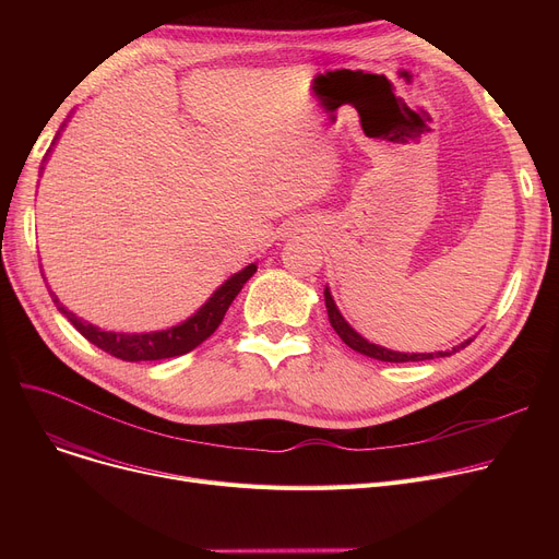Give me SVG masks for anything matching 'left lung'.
<instances>
[{"instance_id":"left-lung-1","label":"left lung","mask_w":559,"mask_h":559,"mask_svg":"<svg viewBox=\"0 0 559 559\" xmlns=\"http://www.w3.org/2000/svg\"><path fill=\"white\" fill-rule=\"evenodd\" d=\"M324 299H326V310H329L331 326H333L335 333L342 337V342H344L346 346L354 348V350H358V354H362V356H367V358H373V360H380V362H421V360H432V358H437V356L444 358V356H451V354H455V350L464 348L466 344H472V340H468V342L460 344V346L453 348V350H439V354H396V350H388V348H383V346L369 344V342L362 340L354 329H350V326L346 324V321H344V317L340 314L337 306L333 304V297H331L329 289H324Z\"/></svg>"}]
</instances>
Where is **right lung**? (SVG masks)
Returning <instances> with one entry per match:
<instances>
[{"mask_svg": "<svg viewBox=\"0 0 559 559\" xmlns=\"http://www.w3.org/2000/svg\"><path fill=\"white\" fill-rule=\"evenodd\" d=\"M253 274H255V264H249V267H245L240 274H235L233 278H228L215 292V295L209 301H205V306L194 317L183 321L181 326H174V329L158 331V333H144V335L99 331L97 326H91L87 321H81L74 312H70L61 301L56 299L51 289H49V295H51V301L56 304V308L70 319V324L87 342L95 344L102 350H106L108 356L120 358V360H129V362L165 360V358L186 356V354H190L192 348H197L201 342L209 340L217 331V326L222 324V319H224L228 306L233 304V299L240 295L242 285Z\"/></svg>", "mask_w": 559, "mask_h": 559, "instance_id": "add662e5", "label": "right lung"}]
</instances>
